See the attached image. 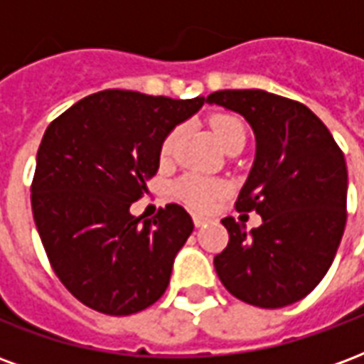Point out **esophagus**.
<instances>
[{"instance_id":"esophagus-1","label":"esophagus","mask_w":364,"mask_h":364,"mask_svg":"<svg viewBox=\"0 0 364 364\" xmlns=\"http://www.w3.org/2000/svg\"><path fill=\"white\" fill-rule=\"evenodd\" d=\"M208 220H210V218H206V216H200V214H193V222H195V226H197V228L205 226Z\"/></svg>"}]
</instances>
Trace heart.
Masks as SVG:
<instances>
[{"mask_svg": "<svg viewBox=\"0 0 364 364\" xmlns=\"http://www.w3.org/2000/svg\"><path fill=\"white\" fill-rule=\"evenodd\" d=\"M210 128H213L216 140L220 142L222 148H228L230 144L237 140H245V127L244 122L232 114H216L210 119ZM183 130L179 127L173 128L161 142V159H169L177 150L179 140H181ZM222 185L220 183L206 179L203 175L189 173L181 177L175 185V195L181 198L183 203H187L195 210H210L214 200L220 197Z\"/></svg>", "mask_w": 364, "mask_h": 364, "instance_id": "b5f03b06", "label": "heart"}]
</instances>
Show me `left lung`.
Segmentation results:
<instances>
[{
  "instance_id": "8db88e82",
  "label": "left lung",
  "mask_w": 364,
  "mask_h": 364,
  "mask_svg": "<svg viewBox=\"0 0 364 364\" xmlns=\"http://www.w3.org/2000/svg\"><path fill=\"white\" fill-rule=\"evenodd\" d=\"M206 103L242 114L255 159L236 200L259 228L232 216L226 250L214 257L222 284L247 304L282 308L310 294L333 263L347 222V166L326 124L306 105L263 90H224Z\"/></svg>"
}]
</instances>
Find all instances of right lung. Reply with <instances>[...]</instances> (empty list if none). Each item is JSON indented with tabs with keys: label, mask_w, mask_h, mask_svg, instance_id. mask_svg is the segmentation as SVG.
<instances>
[{
	"label": "right lung",
	"mask_w": 364,
	"mask_h": 364,
	"mask_svg": "<svg viewBox=\"0 0 364 364\" xmlns=\"http://www.w3.org/2000/svg\"><path fill=\"white\" fill-rule=\"evenodd\" d=\"M205 103L107 90L46 128L31 187L36 230L62 284L97 312L130 316L166 292L193 220L179 205L154 218L130 205L158 173L164 138Z\"/></svg>",
	"instance_id": "right-lung-1"
}]
</instances>
